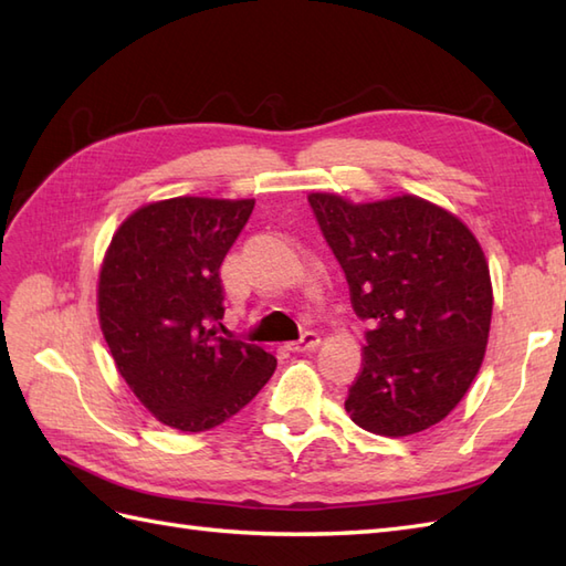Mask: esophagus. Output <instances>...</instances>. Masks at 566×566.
<instances>
[{
	"mask_svg": "<svg viewBox=\"0 0 566 566\" xmlns=\"http://www.w3.org/2000/svg\"><path fill=\"white\" fill-rule=\"evenodd\" d=\"M319 334L316 331H307V334H302V338L287 343V350L293 353H307V350H314L316 346H319Z\"/></svg>",
	"mask_w": 566,
	"mask_h": 566,
	"instance_id": "1",
	"label": "esophagus"
}]
</instances>
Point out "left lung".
<instances>
[{
	"instance_id": "8db88e82",
	"label": "left lung",
	"mask_w": 566,
	"mask_h": 566,
	"mask_svg": "<svg viewBox=\"0 0 566 566\" xmlns=\"http://www.w3.org/2000/svg\"><path fill=\"white\" fill-rule=\"evenodd\" d=\"M307 199L346 273L353 310L369 324L348 416L384 437L444 420L478 375L492 319L490 269L473 232L410 195L350 203L316 191Z\"/></svg>"
}]
</instances>
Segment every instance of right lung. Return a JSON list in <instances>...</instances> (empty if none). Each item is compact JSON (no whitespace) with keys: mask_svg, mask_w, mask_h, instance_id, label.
<instances>
[{"mask_svg":"<svg viewBox=\"0 0 566 566\" xmlns=\"http://www.w3.org/2000/svg\"><path fill=\"white\" fill-rule=\"evenodd\" d=\"M252 199L177 197L134 211L115 232L98 283L107 348L136 398L182 432L240 412L271 379L275 357L220 336V264Z\"/></svg>","mask_w":566,"mask_h":566,"instance_id":"obj_1","label":"right lung"}]
</instances>
